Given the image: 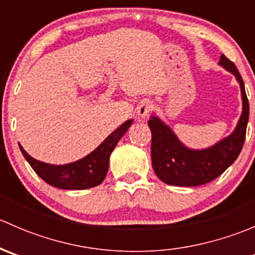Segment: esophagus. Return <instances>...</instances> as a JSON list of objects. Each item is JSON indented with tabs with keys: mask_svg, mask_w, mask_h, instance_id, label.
Masks as SVG:
<instances>
[{
	"mask_svg": "<svg viewBox=\"0 0 255 255\" xmlns=\"http://www.w3.org/2000/svg\"><path fill=\"white\" fill-rule=\"evenodd\" d=\"M154 105L150 101H143L140 102V105L138 106L137 113L140 118H146L149 116V113L153 111Z\"/></svg>",
	"mask_w": 255,
	"mask_h": 255,
	"instance_id": "esophagus-1",
	"label": "esophagus"
}]
</instances>
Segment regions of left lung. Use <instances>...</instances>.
I'll return each instance as SVG.
<instances>
[{
  "mask_svg": "<svg viewBox=\"0 0 255 255\" xmlns=\"http://www.w3.org/2000/svg\"><path fill=\"white\" fill-rule=\"evenodd\" d=\"M220 64L235 75L241 87L242 115L235 130L213 145L205 149H191L185 145L165 122L150 116L148 121L151 130V165L156 176L163 182L174 186H199L207 184L225 173L238 158L249 118V104L244 82L237 68L225 55Z\"/></svg>",
  "mask_w": 255,
  "mask_h": 255,
  "instance_id": "obj_1",
  "label": "left lung"
}]
</instances>
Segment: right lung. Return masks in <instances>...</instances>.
I'll return each mask as SVG.
<instances>
[{
    "instance_id": "add662e5",
    "label": "right lung",
    "mask_w": 255,
    "mask_h": 255,
    "mask_svg": "<svg viewBox=\"0 0 255 255\" xmlns=\"http://www.w3.org/2000/svg\"><path fill=\"white\" fill-rule=\"evenodd\" d=\"M132 123L133 120L126 121L89 155L64 165H54L37 160L32 158L20 144L19 149L33 170L47 184L64 190L90 189L97 186L105 180L109 170L111 153Z\"/></svg>"
}]
</instances>
